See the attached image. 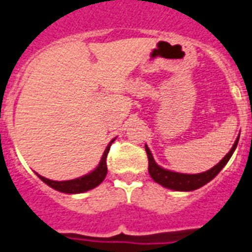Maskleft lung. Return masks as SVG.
Masks as SVG:
<instances>
[{"mask_svg": "<svg viewBox=\"0 0 252 252\" xmlns=\"http://www.w3.org/2000/svg\"><path fill=\"white\" fill-rule=\"evenodd\" d=\"M239 137L236 139L232 148L230 152L225 155L224 158L216 164L215 167H212L211 169H208L206 172L202 173H193V175H188V173H179L173 172V171H168V169L161 168L160 165L156 164L154 160V156L151 154L150 148L145 145V151H147V156H148V172H150L151 178L154 179L156 183H159L160 186H163L165 188L173 189V191H193L197 188L203 187L204 184L208 182H211L212 179L215 178L218 173L220 172L221 168L224 167L227 161L230 160V158L234 154L236 145H238Z\"/></svg>", "mask_w": 252, "mask_h": 252, "instance_id": "left-lung-1", "label": "left lung"}]
</instances>
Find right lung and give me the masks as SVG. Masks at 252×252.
Wrapping results in <instances>:
<instances>
[{"label": "right lung", "instance_id": "1", "mask_svg": "<svg viewBox=\"0 0 252 252\" xmlns=\"http://www.w3.org/2000/svg\"><path fill=\"white\" fill-rule=\"evenodd\" d=\"M113 140H115V139H113ZM112 141L108 144L105 151H104L101 160H100V163H98V165L96 167V169H93L92 172L88 173V175H84L81 178L73 179V180H65V182L49 180V179L44 178V176H40V175H37V176H38L44 183L48 184L49 187L55 188V189H57L60 192L81 193L85 192V191H89V189H92V188L97 187L98 184L101 183L102 180L105 179V176H107V156L108 152H109V148H111Z\"/></svg>", "mask_w": 252, "mask_h": 252}]
</instances>
